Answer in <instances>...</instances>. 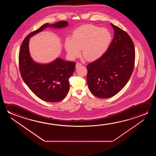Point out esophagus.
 <instances>
[{
  "label": "esophagus",
  "mask_w": 156,
  "mask_h": 156,
  "mask_svg": "<svg viewBox=\"0 0 156 156\" xmlns=\"http://www.w3.org/2000/svg\"><path fill=\"white\" fill-rule=\"evenodd\" d=\"M81 65H82L81 63H80V62H77L76 65V67H79V66H81Z\"/></svg>",
  "instance_id": "obj_1"
}]
</instances>
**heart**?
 <instances>
[{"mask_svg":"<svg viewBox=\"0 0 156 156\" xmlns=\"http://www.w3.org/2000/svg\"><path fill=\"white\" fill-rule=\"evenodd\" d=\"M110 31L105 28L85 24L75 30L71 38L65 41V48L70 58L82 55L87 60L99 59L107 51L112 41Z\"/></svg>","mask_w":156,"mask_h":156,"instance_id":"1","label":"heart"}]
</instances>
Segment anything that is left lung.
<instances>
[{
  "instance_id": "8db88e82",
  "label": "left lung",
  "mask_w": 156,
  "mask_h": 156,
  "mask_svg": "<svg viewBox=\"0 0 156 156\" xmlns=\"http://www.w3.org/2000/svg\"><path fill=\"white\" fill-rule=\"evenodd\" d=\"M114 30L112 43L102 56L87 65V82L96 97L108 98L117 94L133 73L135 48L126 31L111 23Z\"/></svg>"
}]
</instances>
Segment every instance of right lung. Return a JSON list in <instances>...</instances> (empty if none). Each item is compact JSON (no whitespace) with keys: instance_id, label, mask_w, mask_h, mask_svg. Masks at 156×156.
I'll return each mask as SVG.
<instances>
[{"instance_id":"1","label":"right lung","mask_w":156,"mask_h":156,"mask_svg":"<svg viewBox=\"0 0 156 156\" xmlns=\"http://www.w3.org/2000/svg\"><path fill=\"white\" fill-rule=\"evenodd\" d=\"M68 26L66 21L46 23L26 36L19 53V68L23 81L34 94L48 102H58L66 96L69 89V78L76 63L57 58L48 64L37 63L31 59L29 51L30 37L47 27L62 28Z\"/></svg>"}]
</instances>
